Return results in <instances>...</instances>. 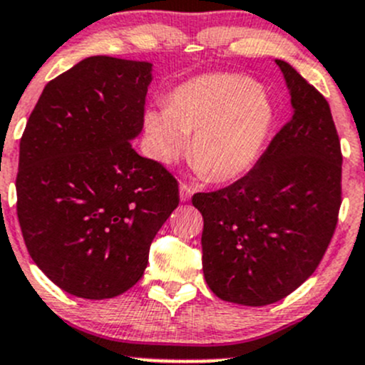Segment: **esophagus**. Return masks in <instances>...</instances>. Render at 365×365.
<instances>
[{
	"label": "esophagus",
	"instance_id": "esophagus-1",
	"mask_svg": "<svg viewBox=\"0 0 365 365\" xmlns=\"http://www.w3.org/2000/svg\"><path fill=\"white\" fill-rule=\"evenodd\" d=\"M193 193H195V190L190 186V184L181 182V186H179V195H181L182 202H187V200L191 198V195H193Z\"/></svg>",
	"mask_w": 365,
	"mask_h": 365
}]
</instances>
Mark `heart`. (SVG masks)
Here are the masks:
<instances>
[{
    "label": "heart",
    "mask_w": 365,
    "mask_h": 365,
    "mask_svg": "<svg viewBox=\"0 0 365 365\" xmlns=\"http://www.w3.org/2000/svg\"><path fill=\"white\" fill-rule=\"evenodd\" d=\"M156 160L174 163L193 135L190 160L214 182L247 174L259 160L273 125L275 109L257 83L242 74H207L172 92L167 108L144 116Z\"/></svg>",
    "instance_id": "heart-1"
}]
</instances>
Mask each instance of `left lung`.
<instances>
[{"label": "left lung", "instance_id": "8db88e82", "mask_svg": "<svg viewBox=\"0 0 365 365\" xmlns=\"http://www.w3.org/2000/svg\"><path fill=\"white\" fill-rule=\"evenodd\" d=\"M275 62L291 90V120L244 178L191 198L203 215L207 284L245 307L277 303L315 272L341 207L343 155L329 103L291 64Z\"/></svg>", "mask_w": 365, "mask_h": 365}]
</instances>
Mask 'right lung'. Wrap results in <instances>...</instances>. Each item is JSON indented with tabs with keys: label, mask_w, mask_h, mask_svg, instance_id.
<instances>
[{
	"label": "right lung",
	"mask_w": 365,
	"mask_h": 365,
	"mask_svg": "<svg viewBox=\"0 0 365 365\" xmlns=\"http://www.w3.org/2000/svg\"><path fill=\"white\" fill-rule=\"evenodd\" d=\"M150 83V62L83 58L46 83L27 120L19 225L38 268L73 296L108 299L135 285L179 205L178 179L130 143Z\"/></svg>",
	"instance_id": "right-lung-1"
}]
</instances>
